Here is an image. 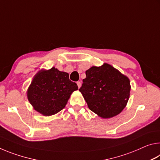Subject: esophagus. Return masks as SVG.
I'll return each instance as SVG.
<instances>
[{
    "label": "esophagus",
    "instance_id": "esophagus-1",
    "mask_svg": "<svg viewBox=\"0 0 160 160\" xmlns=\"http://www.w3.org/2000/svg\"><path fill=\"white\" fill-rule=\"evenodd\" d=\"M77 85H78V88H80V87H81V82H79V81H78V82H77Z\"/></svg>",
    "mask_w": 160,
    "mask_h": 160
}]
</instances>
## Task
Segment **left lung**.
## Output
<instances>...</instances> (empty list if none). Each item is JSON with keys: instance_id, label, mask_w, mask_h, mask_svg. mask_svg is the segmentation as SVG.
I'll return each instance as SVG.
<instances>
[{"instance_id": "8db88e82", "label": "left lung", "mask_w": 160, "mask_h": 160, "mask_svg": "<svg viewBox=\"0 0 160 160\" xmlns=\"http://www.w3.org/2000/svg\"><path fill=\"white\" fill-rule=\"evenodd\" d=\"M85 74L79 90L89 109L103 118L122 112L130 97L128 78L108 63L91 67Z\"/></svg>"}]
</instances>
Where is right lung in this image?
<instances>
[{
  "label": "right lung",
  "instance_id": "obj_1",
  "mask_svg": "<svg viewBox=\"0 0 160 160\" xmlns=\"http://www.w3.org/2000/svg\"><path fill=\"white\" fill-rule=\"evenodd\" d=\"M78 90L68 72L53 67L34 75L28 90V99L34 110L48 116L63 109L71 94Z\"/></svg>",
  "mask_w": 160,
  "mask_h": 160
}]
</instances>
